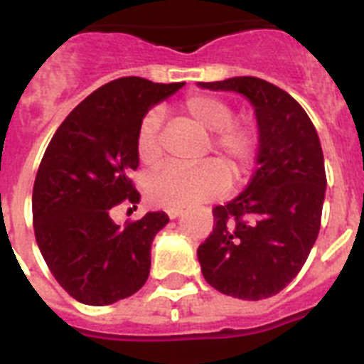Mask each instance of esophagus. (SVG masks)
<instances>
[{"instance_id":"1","label":"esophagus","mask_w":364,"mask_h":364,"mask_svg":"<svg viewBox=\"0 0 364 364\" xmlns=\"http://www.w3.org/2000/svg\"><path fill=\"white\" fill-rule=\"evenodd\" d=\"M167 215H169V218H176L182 215V210L180 208H173V210H167Z\"/></svg>"}]
</instances>
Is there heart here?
Masks as SVG:
<instances>
[{"label": "heart", "mask_w": 364, "mask_h": 364, "mask_svg": "<svg viewBox=\"0 0 364 364\" xmlns=\"http://www.w3.org/2000/svg\"><path fill=\"white\" fill-rule=\"evenodd\" d=\"M186 117L202 129L211 131L208 151H213L230 166L235 180L252 173L259 156V131L250 118H235L226 100L208 92H193L182 102ZM134 147L140 162L154 166L162 159L160 112L151 109L136 129ZM231 175L220 160L210 159L195 167L169 166L149 176L147 198L160 208H186L210 200L228 191Z\"/></svg>", "instance_id": "b5f03b06"}]
</instances>
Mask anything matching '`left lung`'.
Returning <instances> with one entry per match:
<instances>
[{"label":"left lung","mask_w":364,"mask_h":364,"mask_svg":"<svg viewBox=\"0 0 364 364\" xmlns=\"http://www.w3.org/2000/svg\"><path fill=\"white\" fill-rule=\"evenodd\" d=\"M198 85L246 96L260 142L252 182L213 208V231L198 246L202 275L224 295L268 299L294 281L319 235L326 191L319 136L297 100L266 80L237 76Z\"/></svg>","instance_id":"8db88e82"}]
</instances>
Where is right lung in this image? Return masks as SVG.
<instances>
[{
    "label": "right lung",
    "mask_w": 364,
    "mask_h": 364,
    "mask_svg": "<svg viewBox=\"0 0 364 364\" xmlns=\"http://www.w3.org/2000/svg\"><path fill=\"white\" fill-rule=\"evenodd\" d=\"M182 85L112 80L69 112L45 149L32 189L34 235L54 279L83 304H112L149 277L151 242L169 217L156 211L120 228L109 211L122 202L136 208L138 124Z\"/></svg>",
    "instance_id": "obj_1"
}]
</instances>
